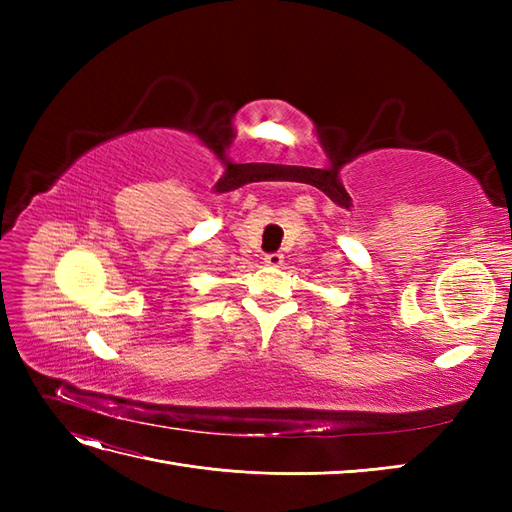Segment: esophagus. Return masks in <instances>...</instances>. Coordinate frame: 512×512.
Returning <instances> with one entry per match:
<instances>
[{"label": "esophagus", "mask_w": 512, "mask_h": 512, "mask_svg": "<svg viewBox=\"0 0 512 512\" xmlns=\"http://www.w3.org/2000/svg\"><path fill=\"white\" fill-rule=\"evenodd\" d=\"M265 262L269 267H280L282 262H284V254H280V252H271V254H267L265 256Z\"/></svg>", "instance_id": "1"}]
</instances>
